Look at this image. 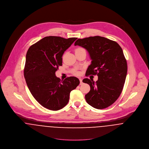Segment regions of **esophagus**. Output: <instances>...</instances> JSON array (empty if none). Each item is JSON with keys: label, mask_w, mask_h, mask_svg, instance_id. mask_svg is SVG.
<instances>
[{"label": "esophagus", "mask_w": 149, "mask_h": 149, "mask_svg": "<svg viewBox=\"0 0 149 149\" xmlns=\"http://www.w3.org/2000/svg\"><path fill=\"white\" fill-rule=\"evenodd\" d=\"M79 80H80V85H81V84H83V80H82V79H79Z\"/></svg>", "instance_id": "34e87169"}]
</instances>
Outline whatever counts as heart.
<instances>
[{"label":"heart","instance_id":"obj_1","mask_svg":"<svg viewBox=\"0 0 149 149\" xmlns=\"http://www.w3.org/2000/svg\"><path fill=\"white\" fill-rule=\"evenodd\" d=\"M82 49H83V48H82V47H77V48L75 49V52H76V51H79V50H82ZM74 74H76V75L79 74V72H76L74 73Z\"/></svg>","mask_w":149,"mask_h":149}]
</instances>
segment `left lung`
I'll list each match as a JSON object with an SVG mask.
<instances>
[{"mask_svg":"<svg viewBox=\"0 0 149 149\" xmlns=\"http://www.w3.org/2000/svg\"><path fill=\"white\" fill-rule=\"evenodd\" d=\"M74 45L86 49L92 60L85 76H98L96 82L83 80L91 87L85 95L86 102L97 109L110 106L120 95L126 78L127 64L122 49L116 42L100 36L78 39Z\"/></svg>","mask_w":149,"mask_h":149,"instance_id":"1","label":"left lung"}]
</instances>
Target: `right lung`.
<instances>
[{
  "label": "right lung",
  "instance_id": "add662e5",
  "mask_svg": "<svg viewBox=\"0 0 149 149\" xmlns=\"http://www.w3.org/2000/svg\"><path fill=\"white\" fill-rule=\"evenodd\" d=\"M76 40L46 37L32 45L27 52L24 68L26 84L35 99L47 109L63 108L69 102L70 92L80 84L76 77L61 81L55 74L63 65L64 52Z\"/></svg>",
  "mask_w": 149,
  "mask_h": 149
}]
</instances>
